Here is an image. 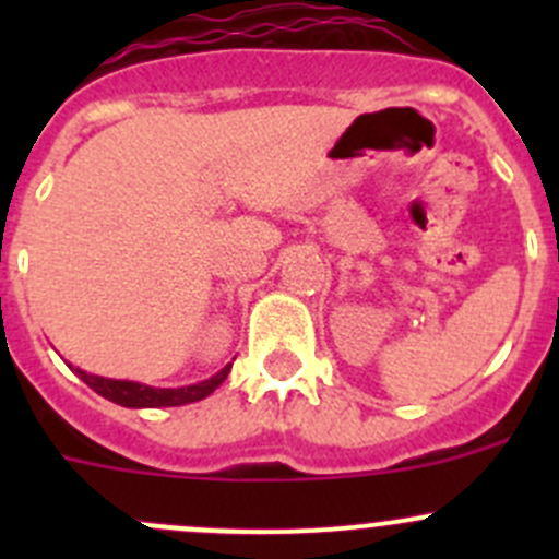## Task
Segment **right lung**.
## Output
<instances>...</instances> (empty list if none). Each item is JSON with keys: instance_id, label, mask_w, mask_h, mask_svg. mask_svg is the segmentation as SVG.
I'll list each match as a JSON object with an SVG mask.
<instances>
[{"instance_id": "add662e5", "label": "right lung", "mask_w": 559, "mask_h": 559, "mask_svg": "<svg viewBox=\"0 0 559 559\" xmlns=\"http://www.w3.org/2000/svg\"><path fill=\"white\" fill-rule=\"evenodd\" d=\"M229 368L216 373L213 379L200 381L194 386H180V389H154V386H145V384H134V381H116V379H103V376H92V373H83L78 370L83 381L94 389L97 394L103 397L112 400L118 405H127V408H167V405H186V403H197V400L207 397L224 379H227Z\"/></svg>"}]
</instances>
